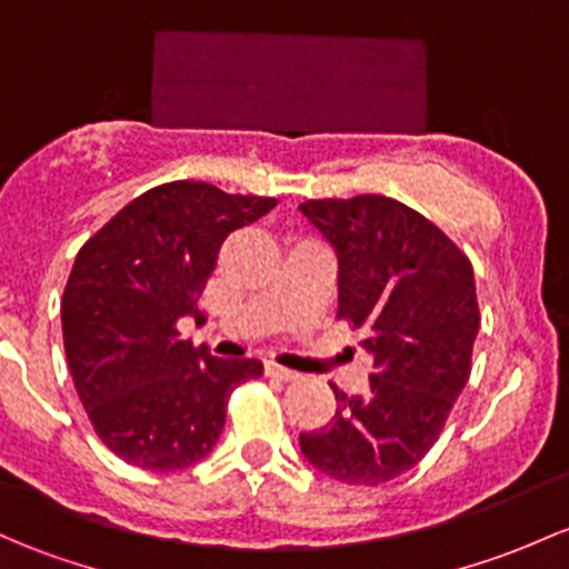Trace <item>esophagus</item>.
Segmentation results:
<instances>
[{
    "instance_id": "34e87169",
    "label": "esophagus",
    "mask_w": 569,
    "mask_h": 569,
    "mask_svg": "<svg viewBox=\"0 0 569 569\" xmlns=\"http://www.w3.org/2000/svg\"><path fill=\"white\" fill-rule=\"evenodd\" d=\"M264 370H267V376H272V379H278V381H297V379H300V373H297V370L283 368V365L274 362V360H267Z\"/></svg>"
}]
</instances>
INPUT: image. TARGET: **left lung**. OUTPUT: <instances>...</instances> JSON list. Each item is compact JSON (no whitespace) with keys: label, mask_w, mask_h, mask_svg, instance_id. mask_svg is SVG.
Segmentation results:
<instances>
[{"label":"left lung","mask_w":569,"mask_h":569,"mask_svg":"<svg viewBox=\"0 0 569 569\" xmlns=\"http://www.w3.org/2000/svg\"><path fill=\"white\" fill-rule=\"evenodd\" d=\"M302 214L338 250V319L373 355L370 390L332 385L338 409L300 433L305 458L346 486L415 469L445 430L471 373L480 330L469 256L417 209L365 193L308 199Z\"/></svg>","instance_id":"8db88e82"}]
</instances>
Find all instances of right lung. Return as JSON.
Masks as SVG:
<instances>
[{"label": "right lung", "instance_id": "right-lung-1", "mask_svg": "<svg viewBox=\"0 0 569 569\" xmlns=\"http://www.w3.org/2000/svg\"><path fill=\"white\" fill-rule=\"evenodd\" d=\"M274 207L209 182L158 184L83 242L62 295L64 355L94 433L124 463L174 471L207 456L231 392L264 373L179 332L231 231Z\"/></svg>", "mask_w": 569, "mask_h": 569}]
</instances>
